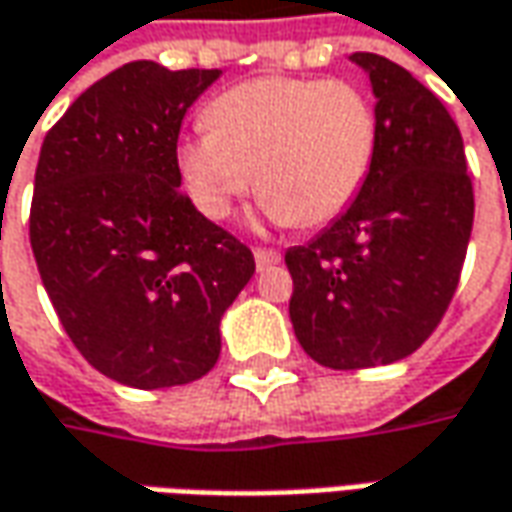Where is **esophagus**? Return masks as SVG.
<instances>
[{
  "label": "esophagus",
  "instance_id": "34e87169",
  "mask_svg": "<svg viewBox=\"0 0 512 512\" xmlns=\"http://www.w3.org/2000/svg\"><path fill=\"white\" fill-rule=\"evenodd\" d=\"M255 263L260 272H266V269H272V266H277V263H280V252H277V249H266V246H257Z\"/></svg>",
  "mask_w": 512,
  "mask_h": 512
}]
</instances>
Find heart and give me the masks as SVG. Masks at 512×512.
I'll return each instance as SVG.
<instances>
[{"mask_svg":"<svg viewBox=\"0 0 512 512\" xmlns=\"http://www.w3.org/2000/svg\"><path fill=\"white\" fill-rule=\"evenodd\" d=\"M178 147L195 206L221 221L252 186L274 221L314 229L354 203L377 155L371 98L351 81L266 76L229 87Z\"/></svg>","mask_w":512,"mask_h":512,"instance_id":"obj_1","label":"heart"}]
</instances>
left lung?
Listing matches in <instances>:
<instances>
[{"label":"left lung","instance_id":"8db88e82","mask_svg":"<svg viewBox=\"0 0 512 512\" xmlns=\"http://www.w3.org/2000/svg\"><path fill=\"white\" fill-rule=\"evenodd\" d=\"M377 96V155L337 221L286 252L289 317L334 371L414 354L445 317L473 229V184L456 121L431 90L377 53H354Z\"/></svg>","mask_w":512,"mask_h":512}]
</instances>
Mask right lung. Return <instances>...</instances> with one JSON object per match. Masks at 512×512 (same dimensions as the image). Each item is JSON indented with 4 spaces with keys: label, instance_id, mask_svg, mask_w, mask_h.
Listing matches in <instances>:
<instances>
[{
    "label": "right lung",
    "instance_id": "right-lung-1",
    "mask_svg": "<svg viewBox=\"0 0 512 512\" xmlns=\"http://www.w3.org/2000/svg\"><path fill=\"white\" fill-rule=\"evenodd\" d=\"M221 70L130 62L50 127L30 246L67 337L133 388L195 382L221 357V317L255 274L246 243L178 192L186 110Z\"/></svg>",
    "mask_w": 512,
    "mask_h": 512
}]
</instances>
